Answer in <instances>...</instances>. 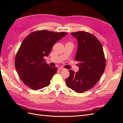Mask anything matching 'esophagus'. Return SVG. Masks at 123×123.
Segmentation results:
<instances>
[{"mask_svg": "<svg viewBox=\"0 0 123 123\" xmlns=\"http://www.w3.org/2000/svg\"><path fill=\"white\" fill-rule=\"evenodd\" d=\"M58 69L59 70H62L63 69H64V68H63V67H58Z\"/></svg>", "mask_w": 123, "mask_h": 123, "instance_id": "34e87169", "label": "esophagus"}]
</instances>
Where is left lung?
<instances>
[{
  "mask_svg": "<svg viewBox=\"0 0 123 123\" xmlns=\"http://www.w3.org/2000/svg\"><path fill=\"white\" fill-rule=\"evenodd\" d=\"M78 42L75 61L79 70H70L66 86L77 93H83L93 87L100 79L106 67V59L101 43L91 33L79 31L71 33Z\"/></svg>",
  "mask_w": 123,
  "mask_h": 123,
  "instance_id": "8db88e82",
  "label": "left lung"
}]
</instances>
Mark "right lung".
Returning <instances> with one entry per match:
<instances>
[{"label":"right lung","mask_w":123,"mask_h":123,"mask_svg":"<svg viewBox=\"0 0 123 123\" xmlns=\"http://www.w3.org/2000/svg\"><path fill=\"white\" fill-rule=\"evenodd\" d=\"M68 33L48 30L36 31L24 39L15 59L17 72L23 83L32 90H37L50 84L57 68L45 62L53 46Z\"/></svg>","instance_id":"add662e5"}]
</instances>
